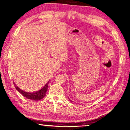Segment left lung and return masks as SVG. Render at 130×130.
Masks as SVG:
<instances>
[{
  "mask_svg": "<svg viewBox=\"0 0 130 130\" xmlns=\"http://www.w3.org/2000/svg\"><path fill=\"white\" fill-rule=\"evenodd\" d=\"M70 101H71V100H70Z\"/></svg>",
  "mask_w": 130,
  "mask_h": 130,
  "instance_id": "8db88e82",
  "label": "left lung"
}]
</instances>
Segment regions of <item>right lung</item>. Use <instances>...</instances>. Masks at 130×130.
<instances>
[{
    "label": "right lung",
    "mask_w": 130,
    "mask_h": 130,
    "mask_svg": "<svg viewBox=\"0 0 130 130\" xmlns=\"http://www.w3.org/2000/svg\"><path fill=\"white\" fill-rule=\"evenodd\" d=\"M49 82H47L46 85H45L43 88L39 90L38 91L34 92H27L23 91V90H21L20 88H19L18 86H16L15 84L14 83V84L15 85V88L16 89L19 91L20 93H22V94L24 96V97L32 100H40L43 99L45 95H46V92L47 90V87H48V84Z\"/></svg>",
    "instance_id": "1"
}]
</instances>
